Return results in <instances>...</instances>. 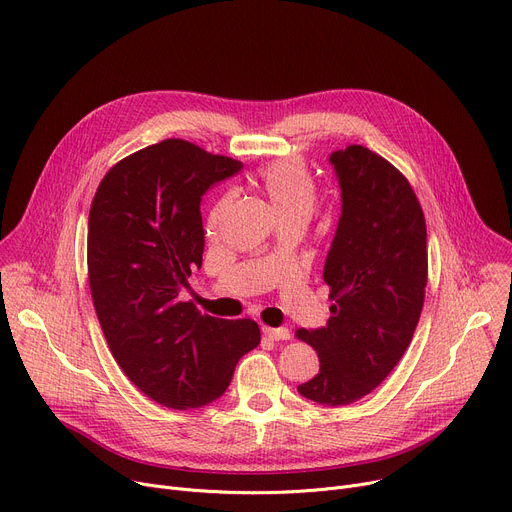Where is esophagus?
<instances>
[{"mask_svg": "<svg viewBox=\"0 0 512 512\" xmlns=\"http://www.w3.org/2000/svg\"><path fill=\"white\" fill-rule=\"evenodd\" d=\"M264 336L270 338V340H289L291 338V332L287 328H262Z\"/></svg>", "mask_w": 512, "mask_h": 512, "instance_id": "1", "label": "esophagus"}]
</instances>
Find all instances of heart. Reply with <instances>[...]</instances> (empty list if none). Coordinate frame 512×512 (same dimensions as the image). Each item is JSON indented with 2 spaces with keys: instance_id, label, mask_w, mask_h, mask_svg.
<instances>
[{
  "instance_id": "obj_1",
  "label": "heart",
  "mask_w": 512,
  "mask_h": 512,
  "mask_svg": "<svg viewBox=\"0 0 512 512\" xmlns=\"http://www.w3.org/2000/svg\"><path fill=\"white\" fill-rule=\"evenodd\" d=\"M256 184L268 199L272 211L277 213L279 221H307L313 207H316V182H313L307 166L297 157H283V160L264 166L256 176ZM223 205L225 201L213 211L211 225L217 223Z\"/></svg>"
}]
</instances>
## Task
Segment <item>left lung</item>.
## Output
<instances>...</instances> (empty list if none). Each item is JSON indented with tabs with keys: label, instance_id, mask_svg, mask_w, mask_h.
Returning a JSON list of instances; mask_svg holds the SVG:
<instances>
[{
	"label": "left lung",
	"instance_id": "8db88e82",
	"mask_svg": "<svg viewBox=\"0 0 512 512\" xmlns=\"http://www.w3.org/2000/svg\"><path fill=\"white\" fill-rule=\"evenodd\" d=\"M342 213L324 264L330 320L295 336L316 348L320 373L303 398L348 406L400 363L424 305L426 223L408 180L363 145L330 153Z\"/></svg>",
	"mask_w": 512,
	"mask_h": 512
}]
</instances>
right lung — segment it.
<instances>
[{"mask_svg": "<svg viewBox=\"0 0 512 512\" xmlns=\"http://www.w3.org/2000/svg\"><path fill=\"white\" fill-rule=\"evenodd\" d=\"M242 170L182 139L131 153L108 170L88 217V279L98 322L125 375L166 408L221 398L258 346L252 320H219L180 301L203 264V194Z\"/></svg>", "mask_w": 512, "mask_h": 512, "instance_id": "obj_1", "label": "right lung"}]
</instances>
